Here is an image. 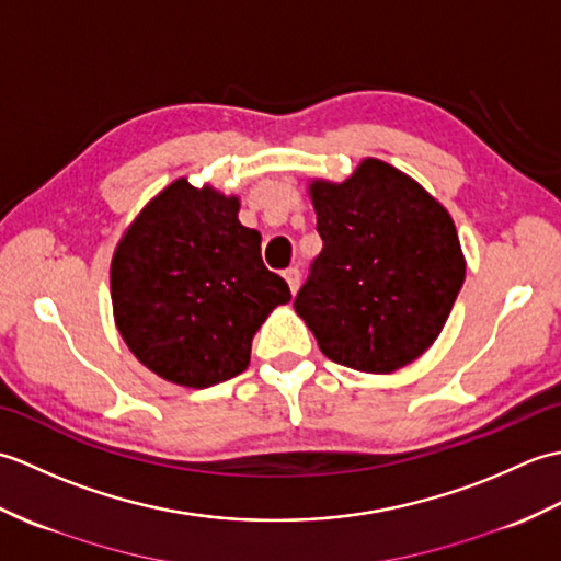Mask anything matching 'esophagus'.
Here are the masks:
<instances>
[{
    "label": "esophagus",
    "mask_w": 561,
    "mask_h": 561,
    "mask_svg": "<svg viewBox=\"0 0 561 561\" xmlns=\"http://www.w3.org/2000/svg\"><path fill=\"white\" fill-rule=\"evenodd\" d=\"M284 279H287V284H289L291 294L299 291V284H301V272H299V270H296V267L284 270Z\"/></svg>",
    "instance_id": "1"
}]
</instances>
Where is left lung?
<instances>
[{"label": "left lung", "instance_id": "obj_1", "mask_svg": "<svg viewBox=\"0 0 561 561\" xmlns=\"http://www.w3.org/2000/svg\"><path fill=\"white\" fill-rule=\"evenodd\" d=\"M323 250L294 308L330 362L392 374L432 347L465 282L448 209L380 159L308 183Z\"/></svg>", "mask_w": 561, "mask_h": 561}]
</instances>
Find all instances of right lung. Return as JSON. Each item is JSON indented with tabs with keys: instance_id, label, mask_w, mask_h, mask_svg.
Returning <instances> with one entry per match:
<instances>
[{
	"instance_id": "right-lung-1",
	"label": "right lung",
	"mask_w": 561,
	"mask_h": 561,
	"mask_svg": "<svg viewBox=\"0 0 561 561\" xmlns=\"http://www.w3.org/2000/svg\"><path fill=\"white\" fill-rule=\"evenodd\" d=\"M241 199L178 178L151 197L115 245V328L149 371L183 388H209L250 364L257 328L291 301L262 265Z\"/></svg>"
}]
</instances>
